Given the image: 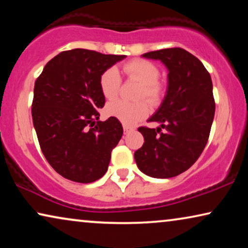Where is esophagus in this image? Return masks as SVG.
I'll return each instance as SVG.
<instances>
[{
    "instance_id": "1",
    "label": "esophagus",
    "mask_w": 248,
    "mask_h": 248,
    "mask_svg": "<svg viewBox=\"0 0 248 248\" xmlns=\"http://www.w3.org/2000/svg\"><path fill=\"white\" fill-rule=\"evenodd\" d=\"M123 128H124V134H127V133H130V132L133 131V127L127 126V125H123Z\"/></svg>"
}]
</instances>
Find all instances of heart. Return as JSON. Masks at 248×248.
I'll return each instance as SVG.
<instances>
[{
  "instance_id": "1",
  "label": "heart",
  "mask_w": 248,
  "mask_h": 248,
  "mask_svg": "<svg viewBox=\"0 0 248 248\" xmlns=\"http://www.w3.org/2000/svg\"><path fill=\"white\" fill-rule=\"evenodd\" d=\"M123 71L130 79L141 83L139 98H147L151 104L160 101L164 89L158 82L159 69L150 61L135 59L123 65ZM101 93L107 99H114L117 96L121 87V76L116 67H109L101 73L99 79ZM105 111L109 117L121 121L125 125H134L149 114V106L145 101L127 103L124 100H113L107 104Z\"/></svg>"
}]
</instances>
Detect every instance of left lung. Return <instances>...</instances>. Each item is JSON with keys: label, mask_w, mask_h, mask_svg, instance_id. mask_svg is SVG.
I'll use <instances>...</instances> for the list:
<instances>
[{"label": "left lung", "mask_w": 248, "mask_h": 248, "mask_svg": "<svg viewBox=\"0 0 248 248\" xmlns=\"http://www.w3.org/2000/svg\"><path fill=\"white\" fill-rule=\"evenodd\" d=\"M142 57L159 60L167 67L168 86L160 107L148 120L160 126L139 127L144 143L134 159L150 177H175L198 160L208 142L216 110L211 77L201 61L183 48L155 50Z\"/></svg>", "instance_id": "left-lung-1"}]
</instances>
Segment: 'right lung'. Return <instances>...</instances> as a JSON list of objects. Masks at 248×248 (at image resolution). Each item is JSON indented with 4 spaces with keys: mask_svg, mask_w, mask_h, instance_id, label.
I'll return each instance as SVG.
<instances>
[{
    "mask_svg": "<svg viewBox=\"0 0 248 248\" xmlns=\"http://www.w3.org/2000/svg\"><path fill=\"white\" fill-rule=\"evenodd\" d=\"M125 57L83 48L65 50L50 60L36 80L33 127L48 164L64 178L86 184L107 171L123 127L114 117L98 121V109L105 105L99 79Z\"/></svg>",
    "mask_w": 248,
    "mask_h": 248,
    "instance_id": "1",
    "label": "right lung"
}]
</instances>
